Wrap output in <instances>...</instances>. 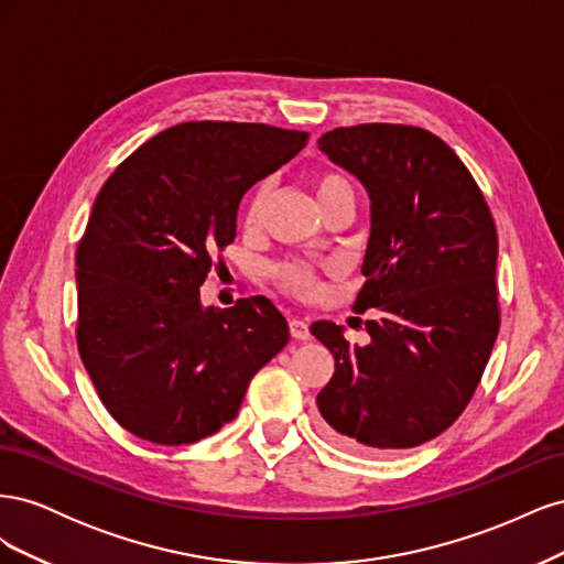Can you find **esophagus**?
<instances>
[{
	"mask_svg": "<svg viewBox=\"0 0 564 564\" xmlns=\"http://www.w3.org/2000/svg\"><path fill=\"white\" fill-rule=\"evenodd\" d=\"M289 332H292V338H296V340H308L311 338L308 322L301 319V317L289 319Z\"/></svg>",
	"mask_w": 564,
	"mask_h": 564,
	"instance_id": "1",
	"label": "esophagus"
}]
</instances>
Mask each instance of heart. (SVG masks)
I'll return each mask as SVG.
<instances>
[{"instance_id":"b5f03b06","label":"heart","mask_w":564,"mask_h":564,"mask_svg":"<svg viewBox=\"0 0 564 564\" xmlns=\"http://www.w3.org/2000/svg\"><path fill=\"white\" fill-rule=\"evenodd\" d=\"M315 185V195L317 199L329 197L338 191H350V183L346 176H340L338 172H319L313 181ZM270 197V183L263 181L253 187L251 197L247 199V207H245V226L247 228H259L263 214H265V204ZM272 275L275 280L286 289V292H292L296 296H308L313 294L315 289V270L311 265H303V263H282L275 270H272Z\"/></svg>"}]
</instances>
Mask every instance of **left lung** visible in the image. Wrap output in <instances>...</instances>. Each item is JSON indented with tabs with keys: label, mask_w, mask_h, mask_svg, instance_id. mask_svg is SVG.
Instances as JSON below:
<instances>
[{
	"label": "left lung",
	"mask_w": 564,
	"mask_h": 564,
	"mask_svg": "<svg viewBox=\"0 0 564 564\" xmlns=\"http://www.w3.org/2000/svg\"><path fill=\"white\" fill-rule=\"evenodd\" d=\"M317 143L369 195L355 311H373L367 346L329 319L311 327L336 360L317 409L348 449L419 447L464 412L497 340V226L464 162L431 131L360 124Z\"/></svg>",
	"instance_id": "obj_1"
}]
</instances>
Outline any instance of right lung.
Listing matches in <instances>:
<instances>
[{
  "label": "right lung",
  "instance_id": "add662e5",
  "mask_svg": "<svg viewBox=\"0 0 564 564\" xmlns=\"http://www.w3.org/2000/svg\"><path fill=\"white\" fill-rule=\"evenodd\" d=\"M305 131L185 122L158 133L100 187L77 247V346L110 416L155 445H191L240 412L253 373L289 340L265 296L202 305L212 253L235 240L253 183Z\"/></svg>",
  "mask_w": 564,
  "mask_h": 564
}]
</instances>
